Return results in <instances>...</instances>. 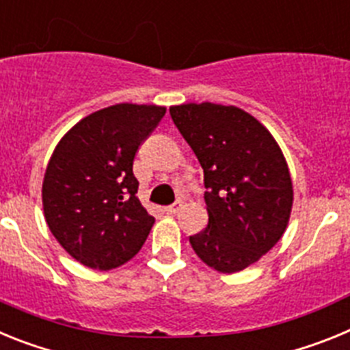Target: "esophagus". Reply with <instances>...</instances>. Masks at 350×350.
Segmentation results:
<instances>
[{
    "mask_svg": "<svg viewBox=\"0 0 350 350\" xmlns=\"http://www.w3.org/2000/svg\"><path fill=\"white\" fill-rule=\"evenodd\" d=\"M180 208H182V202H180V200H177V202L173 203V205L166 206L165 210H166V212H168V213H177Z\"/></svg>",
    "mask_w": 350,
    "mask_h": 350,
    "instance_id": "34e87169",
    "label": "esophagus"
}]
</instances>
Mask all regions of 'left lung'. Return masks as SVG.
<instances>
[{"label":"left lung","instance_id":"1","mask_svg":"<svg viewBox=\"0 0 350 350\" xmlns=\"http://www.w3.org/2000/svg\"><path fill=\"white\" fill-rule=\"evenodd\" d=\"M170 116L203 168L208 224L189 237L194 252L222 273L250 267L289 222L293 182L282 150L242 108L187 103Z\"/></svg>","mask_w":350,"mask_h":350}]
</instances>
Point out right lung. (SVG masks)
<instances>
[{"mask_svg": "<svg viewBox=\"0 0 350 350\" xmlns=\"http://www.w3.org/2000/svg\"><path fill=\"white\" fill-rule=\"evenodd\" d=\"M165 113L156 105H113L77 122L55 147L42 187L45 221L83 267H120L147 240L154 217L137 198L133 161Z\"/></svg>", "mask_w": 350, "mask_h": 350, "instance_id": "obj_1", "label": "right lung"}]
</instances>
